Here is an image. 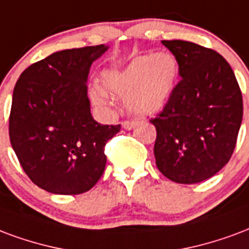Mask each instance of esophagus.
<instances>
[{
    "instance_id": "1",
    "label": "esophagus",
    "mask_w": 249,
    "mask_h": 249,
    "mask_svg": "<svg viewBox=\"0 0 249 249\" xmlns=\"http://www.w3.org/2000/svg\"><path fill=\"white\" fill-rule=\"evenodd\" d=\"M121 126H123L124 129L130 130L136 126V123H133V121H124V123H121Z\"/></svg>"
}]
</instances>
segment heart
Listing matches in <instances>:
<instances>
[{"label": "heart", "instance_id": "obj_1", "mask_svg": "<svg viewBox=\"0 0 249 249\" xmlns=\"http://www.w3.org/2000/svg\"><path fill=\"white\" fill-rule=\"evenodd\" d=\"M177 79L178 63L167 53L140 55L125 67L107 70L101 76L106 89L125 96L126 109L136 116H156L165 109L174 95ZM106 91L100 86L92 87V101L99 107L109 106L110 96Z\"/></svg>", "mask_w": 249, "mask_h": 249}]
</instances>
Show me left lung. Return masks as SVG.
Wrapping results in <instances>:
<instances>
[{
	"label": "left lung",
	"instance_id": "8db88e82",
	"mask_svg": "<svg viewBox=\"0 0 249 249\" xmlns=\"http://www.w3.org/2000/svg\"><path fill=\"white\" fill-rule=\"evenodd\" d=\"M179 66L182 80L152 124L154 157L170 181L193 185L230 161L243 120L242 92L232 68L216 51L186 40H162Z\"/></svg>",
	"mask_w": 249,
	"mask_h": 249
}]
</instances>
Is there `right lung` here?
I'll return each instance as SVG.
<instances>
[{"instance_id": "right-lung-1", "label": "right lung", "mask_w": 249, "mask_h": 249, "mask_svg": "<svg viewBox=\"0 0 249 249\" xmlns=\"http://www.w3.org/2000/svg\"><path fill=\"white\" fill-rule=\"evenodd\" d=\"M109 46L56 51L27 67L13 91L9 136L27 177L60 195L86 193L100 179L104 146L120 125L91 115L87 80L92 63Z\"/></svg>"}]
</instances>
